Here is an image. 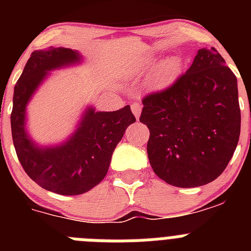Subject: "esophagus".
<instances>
[{
  "label": "esophagus",
  "instance_id": "obj_1",
  "mask_svg": "<svg viewBox=\"0 0 251 251\" xmlns=\"http://www.w3.org/2000/svg\"><path fill=\"white\" fill-rule=\"evenodd\" d=\"M130 109H132L133 114L136 115V118L138 119V118H139V114H141V110H142L141 104H138V103H133V104H132V106H130Z\"/></svg>",
  "mask_w": 251,
  "mask_h": 251
}]
</instances>
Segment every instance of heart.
<instances>
[{"mask_svg":"<svg viewBox=\"0 0 251 251\" xmlns=\"http://www.w3.org/2000/svg\"><path fill=\"white\" fill-rule=\"evenodd\" d=\"M177 68V61L176 60H168L167 63L165 65L162 66V70H161V74H170Z\"/></svg>","mask_w":251,"mask_h":251,"instance_id":"b5f03b06","label":"heart"}]
</instances>
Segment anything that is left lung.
<instances>
[{
	"label": "left lung",
	"instance_id": "obj_1",
	"mask_svg": "<svg viewBox=\"0 0 251 251\" xmlns=\"http://www.w3.org/2000/svg\"><path fill=\"white\" fill-rule=\"evenodd\" d=\"M154 174L176 187L212 182L229 165L240 136L238 80L215 48L201 49L187 72L142 99Z\"/></svg>",
	"mask_w": 251,
	"mask_h": 251
}]
</instances>
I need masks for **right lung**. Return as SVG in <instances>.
<instances>
[{"label": "right lung", "mask_w": 251, "mask_h": 251, "mask_svg": "<svg viewBox=\"0 0 251 251\" xmlns=\"http://www.w3.org/2000/svg\"><path fill=\"white\" fill-rule=\"evenodd\" d=\"M72 49L49 48L34 51L13 92L11 132L17 158L32 181L59 195H80L105 177L114 148L129 124L136 122L129 105L115 112L88 109L74 136L65 145L41 148L25 133V108L49 70L79 61Z\"/></svg>", "instance_id": "obj_1"}]
</instances>
